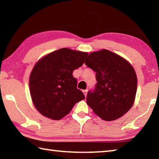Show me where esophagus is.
Listing matches in <instances>:
<instances>
[{"label":"esophagus","mask_w":159,"mask_h":159,"mask_svg":"<svg viewBox=\"0 0 159 159\" xmlns=\"http://www.w3.org/2000/svg\"><path fill=\"white\" fill-rule=\"evenodd\" d=\"M83 93H84V95H85V96H86V95H87L88 90H83Z\"/></svg>","instance_id":"1"}]
</instances>
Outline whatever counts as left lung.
Wrapping results in <instances>:
<instances>
[{"label":"left lung","instance_id":"obj_1","mask_svg":"<svg viewBox=\"0 0 159 159\" xmlns=\"http://www.w3.org/2000/svg\"><path fill=\"white\" fill-rule=\"evenodd\" d=\"M85 64L96 73L95 88L87 94V104L95 114L111 121L129 111L134 101L138 80L131 64L107 50L90 53Z\"/></svg>","mask_w":159,"mask_h":159}]
</instances>
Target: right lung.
<instances>
[{
	"label": "right lung",
	"instance_id": "add662e5",
	"mask_svg": "<svg viewBox=\"0 0 159 159\" xmlns=\"http://www.w3.org/2000/svg\"><path fill=\"white\" fill-rule=\"evenodd\" d=\"M87 52L61 48L48 54L34 66L29 88L35 107L45 117L60 120L85 99L73 76L81 66Z\"/></svg>",
	"mask_w": 159,
	"mask_h": 159
}]
</instances>
